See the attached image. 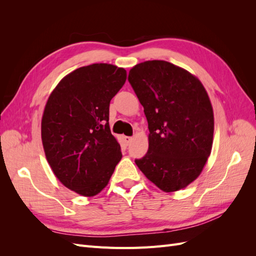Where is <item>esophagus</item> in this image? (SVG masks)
<instances>
[{"mask_svg": "<svg viewBox=\"0 0 256 256\" xmlns=\"http://www.w3.org/2000/svg\"><path fill=\"white\" fill-rule=\"evenodd\" d=\"M124 141H125V143L127 145H129L131 143V141H132V138H131V136H124Z\"/></svg>", "mask_w": 256, "mask_h": 256, "instance_id": "34e87169", "label": "esophagus"}]
</instances>
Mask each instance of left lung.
I'll return each instance as SVG.
<instances>
[{
	"label": "left lung",
	"instance_id": "obj_1",
	"mask_svg": "<svg viewBox=\"0 0 256 256\" xmlns=\"http://www.w3.org/2000/svg\"><path fill=\"white\" fill-rule=\"evenodd\" d=\"M128 81L148 122V150L136 164L164 192L196 180L212 152L214 111L200 81L166 60L130 69Z\"/></svg>",
	"mask_w": 256,
	"mask_h": 256
}]
</instances>
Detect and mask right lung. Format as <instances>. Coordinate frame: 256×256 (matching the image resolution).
Listing matches in <instances>:
<instances>
[{
    "mask_svg": "<svg viewBox=\"0 0 256 256\" xmlns=\"http://www.w3.org/2000/svg\"><path fill=\"white\" fill-rule=\"evenodd\" d=\"M126 76L125 69L111 64L80 67L60 81L44 106L46 158L58 180L83 196L98 194L122 159L109 106Z\"/></svg>",
    "mask_w": 256,
    "mask_h": 256,
    "instance_id": "obj_1",
    "label": "right lung"
}]
</instances>
